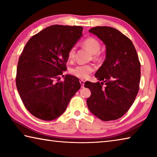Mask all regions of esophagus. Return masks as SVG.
Here are the masks:
<instances>
[{"label": "esophagus", "mask_w": 157, "mask_h": 157, "mask_svg": "<svg viewBox=\"0 0 157 157\" xmlns=\"http://www.w3.org/2000/svg\"><path fill=\"white\" fill-rule=\"evenodd\" d=\"M79 82H80V84H81L82 88H84V81L82 80V79H81V80H79Z\"/></svg>", "instance_id": "34e87169"}]
</instances>
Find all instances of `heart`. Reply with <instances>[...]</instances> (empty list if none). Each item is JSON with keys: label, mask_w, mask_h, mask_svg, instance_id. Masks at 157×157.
I'll return each mask as SVG.
<instances>
[{"label": "heart", "mask_w": 157, "mask_h": 157, "mask_svg": "<svg viewBox=\"0 0 157 157\" xmlns=\"http://www.w3.org/2000/svg\"><path fill=\"white\" fill-rule=\"evenodd\" d=\"M82 45L88 49L92 54H96L100 49V44L94 37H89L82 42ZM76 47L73 46L69 50L68 56L70 59H73L75 55ZM96 58V57H95ZM94 70V66L91 64H79L71 69L70 72L78 78L84 79Z\"/></svg>", "instance_id": "heart-1"}]
</instances>
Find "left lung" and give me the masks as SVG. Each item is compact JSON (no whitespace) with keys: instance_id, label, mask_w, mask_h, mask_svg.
Wrapping results in <instances>:
<instances>
[{"instance_id":"left-lung-1","label":"left lung","mask_w":157,"mask_h":157,"mask_svg":"<svg viewBox=\"0 0 157 157\" xmlns=\"http://www.w3.org/2000/svg\"><path fill=\"white\" fill-rule=\"evenodd\" d=\"M89 32L105 44L106 57L95 74V78L102 82H86L84 84L91 93L87 98V106L100 120H116L129 110L139 92V57L132 41L116 29L97 26Z\"/></svg>"}]
</instances>
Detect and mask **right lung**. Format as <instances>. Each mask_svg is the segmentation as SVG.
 Instances as JSON below:
<instances>
[{"instance_id":"add662e5","label":"right lung","mask_w":157,"mask_h":157,"mask_svg":"<svg viewBox=\"0 0 157 157\" xmlns=\"http://www.w3.org/2000/svg\"><path fill=\"white\" fill-rule=\"evenodd\" d=\"M82 26L53 25L32 36L17 66L16 84L25 108L36 118L52 121L66 111L80 89L79 79L66 75L68 53L82 36ZM64 76V75H62Z\"/></svg>"}]
</instances>
